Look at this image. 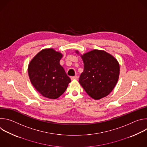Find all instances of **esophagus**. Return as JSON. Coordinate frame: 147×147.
<instances>
[{
    "instance_id": "34e87169",
    "label": "esophagus",
    "mask_w": 147,
    "mask_h": 147,
    "mask_svg": "<svg viewBox=\"0 0 147 147\" xmlns=\"http://www.w3.org/2000/svg\"><path fill=\"white\" fill-rule=\"evenodd\" d=\"M71 80H77L78 79V77L77 76H75L74 77H71Z\"/></svg>"
}]
</instances>
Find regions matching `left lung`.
Masks as SVG:
<instances>
[{"label": "left lung", "instance_id": "left-lung-1", "mask_svg": "<svg viewBox=\"0 0 147 147\" xmlns=\"http://www.w3.org/2000/svg\"><path fill=\"white\" fill-rule=\"evenodd\" d=\"M79 54L78 51H76ZM84 71L79 82L92 98L98 100L108 95L117 82L120 66L117 59L103 50L94 49L81 55Z\"/></svg>", "mask_w": 147, "mask_h": 147}]
</instances>
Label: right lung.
I'll return each instance as SVG.
<instances>
[{
  "label": "right lung",
  "mask_w": 147,
  "mask_h": 147,
  "mask_svg": "<svg viewBox=\"0 0 147 147\" xmlns=\"http://www.w3.org/2000/svg\"><path fill=\"white\" fill-rule=\"evenodd\" d=\"M63 55L52 48L38 52L30 61L28 73L36 90L44 97L57 99L65 92L70 78L60 65Z\"/></svg>",
  "instance_id": "1"
}]
</instances>
